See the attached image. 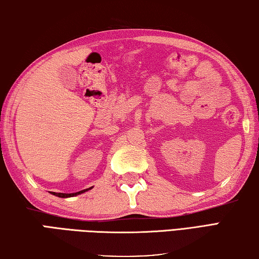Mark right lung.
Segmentation results:
<instances>
[{
    "label": "right lung",
    "mask_w": 259,
    "mask_h": 259,
    "mask_svg": "<svg viewBox=\"0 0 259 259\" xmlns=\"http://www.w3.org/2000/svg\"><path fill=\"white\" fill-rule=\"evenodd\" d=\"M92 187L90 188H87V189H83V190H80V192H76V193H71V194H65V193H55V192H51L52 195H55V196L57 197H62V198H67V197H73V196H76V195H80L82 193H85L88 192V190L91 189Z\"/></svg>",
    "instance_id": "obj_1"
}]
</instances>
